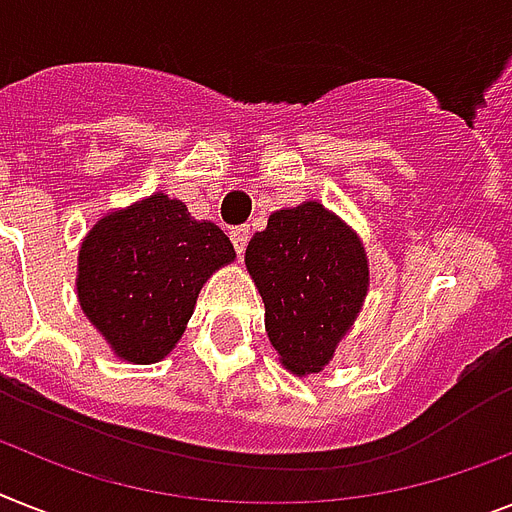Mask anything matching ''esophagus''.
<instances>
[{
    "label": "esophagus",
    "mask_w": 512,
    "mask_h": 512,
    "mask_svg": "<svg viewBox=\"0 0 512 512\" xmlns=\"http://www.w3.org/2000/svg\"><path fill=\"white\" fill-rule=\"evenodd\" d=\"M248 238H251V227L248 225L232 227L230 230V240H232V246H235V251H238V256H243V253H246Z\"/></svg>",
    "instance_id": "obj_1"
}]
</instances>
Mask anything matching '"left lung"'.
<instances>
[{
    "instance_id": "obj_1",
    "label": "left lung",
    "mask_w": 512,
    "mask_h": 512,
    "mask_svg": "<svg viewBox=\"0 0 512 512\" xmlns=\"http://www.w3.org/2000/svg\"><path fill=\"white\" fill-rule=\"evenodd\" d=\"M264 301L266 337L295 377L319 374L361 314L369 293L363 240L319 201L272 211L246 248Z\"/></svg>"
}]
</instances>
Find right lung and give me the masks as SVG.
I'll return each mask as SVG.
<instances>
[{
	"instance_id": "1",
	"label": "right lung",
	"mask_w": 512,
	"mask_h": 512,
	"mask_svg": "<svg viewBox=\"0 0 512 512\" xmlns=\"http://www.w3.org/2000/svg\"><path fill=\"white\" fill-rule=\"evenodd\" d=\"M235 261L230 238L154 193L107 211L78 248L75 293L86 319L128 363L167 358L211 274Z\"/></svg>"
}]
</instances>
